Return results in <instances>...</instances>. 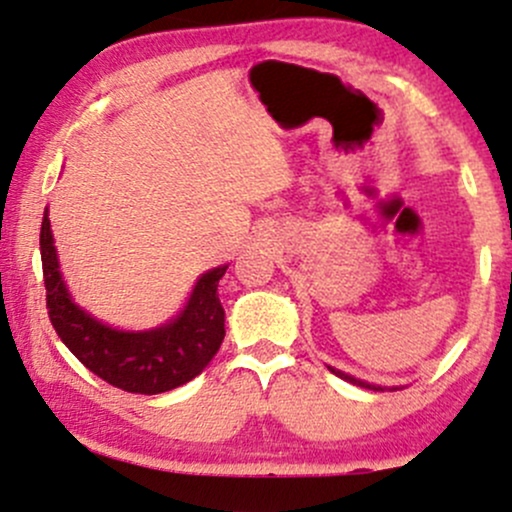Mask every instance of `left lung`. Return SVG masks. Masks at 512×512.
I'll return each mask as SVG.
<instances>
[{"mask_svg": "<svg viewBox=\"0 0 512 512\" xmlns=\"http://www.w3.org/2000/svg\"><path fill=\"white\" fill-rule=\"evenodd\" d=\"M328 370H331V373H333V375H338V378H341V380H348V383H353V385H360V387H368V390H383V387H380V385H370V383H363V380L353 378V375L343 373V370H336V368H331V365H328Z\"/></svg>", "mask_w": 512, "mask_h": 512, "instance_id": "8db88e82", "label": "left lung"}]
</instances>
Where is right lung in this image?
I'll return each mask as SVG.
<instances>
[{"label":"right lung","mask_w":512,"mask_h":512,"mask_svg":"<svg viewBox=\"0 0 512 512\" xmlns=\"http://www.w3.org/2000/svg\"><path fill=\"white\" fill-rule=\"evenodd\" d=\"M41 265L48 319L58 338L90 373L125 392L159 395L203 373L225 336L218 282L228 265L206 272L193 287L186 309L152 331H117L80 309L58 270L48 211L41 223Z\"/></svg>","instance_id":"right-lung-1"}]
</instances>
